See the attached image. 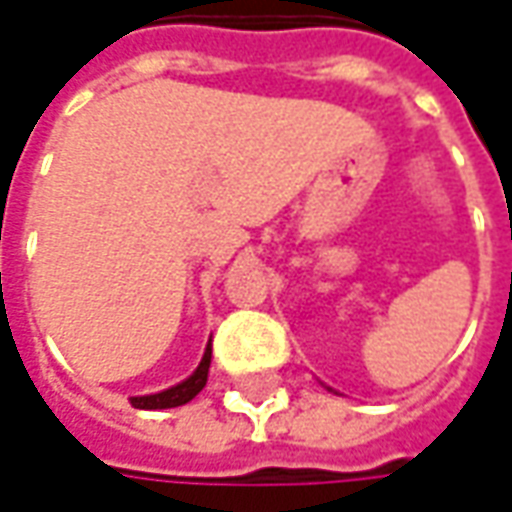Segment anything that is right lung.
I'll return each mask as SVG.
<instances>
[{"instance_id": "1", "label": "right lung", "mask_w": 512, "mask_h": 512, "mask_svg": "<svg viewBox=\"0 0 512 512\" xmlns=\"http://www.w3.org/2000/svg\"><path fill=\"white\" fill-rule=\"evenodd\" d=\"M210 358L212 347L207 344L204 350V358L196 367V373L190 375L187 381L176 384V387L165 389V392H156V395H142V398H131V406L134 409H173V406H184L187 401H193L198 392L207 384V373H210Z\"/></svg>"}]
</instances>
